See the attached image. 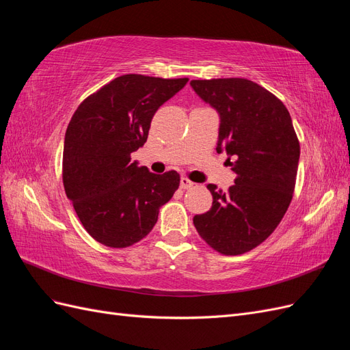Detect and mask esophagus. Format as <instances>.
Returning <instances> with one entry per match:
<instances>
[{
    "label": "esophagus",
    "mask_w": 350,
    "mask_h": 350,
    "mask_svg": "<svg viewBox=\"0 0 350 350\" xmlns=\"http://www.w3.org/2000/svg\"><path fill=\"white\" fill-rule=\"evenodd\" d=\"M179 185H181L183 189H188V188H193V187H194V183L189 181L188 178L183 176V178H181V184H179Z\"/></svg>",
    "instance_id": "esophagus-1"
}]
</instances>
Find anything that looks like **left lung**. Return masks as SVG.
Here are the masks:
<instances>
[{
    "label": "left lung",
    "instance_id": "1",
    "mask_svg": "<svg viewBox=\"0 0 350 350\" xmlns=\"http://www.w3.org/2000/svg\"><path fill=\"white\" fill-rule=\"evenodd\" d=\"M189 84L217 112L216 150L228 153L237 175L235 185L226 193L215 184L207 185L213 204L193 221L211 248L238 256L267 239L288 210L298 172L299 142L289 111L257 83L213 79Z\"/></svg>",
    "mask_w": 350,
    "mask_h": 350
}]
</instances>
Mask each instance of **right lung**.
Wrapping results in <instances>:
<instances>
[{"mask_svg": "<svg viewBox=\"0 0 350 350\" xmlns=\"http://www.w3.org/2000/svg\"><path fill=\"white\" fill-rule=\"evenodd\" d=\"M188 79L142 74L116 77L81 102L67 126L62 154L66 194L90 237L125 248L143 239L159 207L179 187V174H152L131 161L149 135L156 111Z\"/></svg>", "mask_w": 350, "mask_h": 350, "instance_id": "add662e5", "label": "right lung"}]
</instances>
